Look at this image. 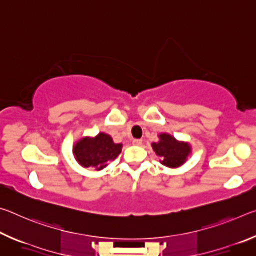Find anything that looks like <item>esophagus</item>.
<instances>
[{"label": "esophagus", "instance_id": "34e87169", "mask_svg": "<svg viewBox=\"0 0 256 256\" xmlns=\"http://www.w3.org/2000/svg\"><path fill=\"white\" fill-rule=\"evenodd\" d=\"M132 144L134 146H141L142 144V140H140V138H133Z\"/></svg>", "mask_w": 256, "mask_h": 256}]
</instances>
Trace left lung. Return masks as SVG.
<instances>
[{"label":"left lung","mask_w":256,"mask_h":256,"mask_svg":"<svg viewBox=\"0 0 256 256\" xmlns=\"http://www.w3.org/2000/svg\"><path fill=\"white\" fill-rule=\"evenodd\" d=\"M152 149L156 154L162 157L164 166L176 168L183 164L190 154V146L186 142L177 141L170 134H159V141L154 142Z\"/></svg>","instance_id":"8db88e82"}]
</instances>
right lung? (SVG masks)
I'll list each match as a JSON object with an SVG mask.
<instances>
[{
    "label": "right lung",
    "instance_id": "obj_1",
    "mask_svg": "<svg viewBox=\"0 0 256 256\" xmlns=\"http://www.w3.org/2000/svg\"><path fill=\"white\" fill-rule=\"evenodd\" d=\"M122 151V144H114L110 136L100 132L94 138H82L73 146L76 160L82 167L100 170L107 162L114 160Z\"/></svg>",
    "mask_w": 256,
    "mask_h": 256
}]
</instances>
